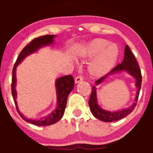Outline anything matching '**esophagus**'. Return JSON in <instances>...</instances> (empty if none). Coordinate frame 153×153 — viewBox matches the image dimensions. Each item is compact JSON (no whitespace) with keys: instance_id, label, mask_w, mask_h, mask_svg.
<instances>
[{"instance_id":"obj_1","label":"esophagus","mask_w":153,"mask_h":153,"mask_svg":"<svg viewBox=\"0 0 153 153\" xmlns=\"http://www.w3.org/2000/svg\"><path fill=\"white\" fill-rule=\"evenodd\" d=\"M83 80V79L82 76H76V78H75L74 81H75V83H78L79 82H81V81H82Z\"/></svg>"}]
</instances>
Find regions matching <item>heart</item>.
I'll list each match as a JSON object with an SVG mask.
<instances>
[{
    "label": "heart",
    "mask_w": 153,
    "mask_h": 153,
    "mask_svg": "<svg viewBox=\"0 0 153 153\" xmlns=\"http://www.w3.org/2000/svg\"><path fill=\"white\" fill-rule=\"evenodd\" d=\"M119 54L118 45L102 38L87 42L78 51V56L81 59H90L95 56L90 62L88 70L90 75L96 79L104 76L112 70L118 61Z\"/></svg>",
    "instance_id": "obj_1"
}]
</instances>
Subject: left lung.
Wrapping results in <instances>:
<instances>
[{"label": "left lung", "instance_id": "obj_1", "mask_svg": "<svg viewBox=\"0 0 153 153\" xmlns=\"http://www.w3.org/2000/svg\"><path fill=\"white\" fill-rule=\"evenodd\" d=\"M120 72H126L129 76H132L134 79L135 86L137 88L134 101L129 107L122 108V109L113 111L103 109L98 104L97 88L95 86H93V88H92L91 95L88 101L90 109H91V111L94 117H95L96 118L99 119L101 121H103V122H114V121L120 120V119L125 118V116H127V115L130 114L134 109L135 106L137 105V102L139 95V92L140 90H141L142 76L141 70H140L139 65L137 63L135 56L131 53L128 45H126L125 47L123 61L120 64L118 65L116 68L113 69L109 73H108L104 76L102 77L99 80L95 81V84L97 85L102 84L110 76L118 74V73Z\"/></svg>", "mask_w": 153, "mask_h": 153}]
</instances>
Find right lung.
Here are the masks:
<instances>
[{
    "label": "right lung",
    "mask_w": 153,
    "mask_h": 153,
    "mask_svg": "<svg viewBox=\"0 0 153 153\" xmlns=\"http://www.w3.org/2000/svg\"><path fill=\"white\" fill-rule=\"evenodd\" d=\"M56 37L55 35H44L35 38L26 46L19 55L17 60L14 64L13 71H12V94L13 97L14 103H15L16 110L20 116L27 123L30 124L37 125V126H47L55 124L62 118L63 116L65 109L67 100L69 94L72 91L74 87V78L71 75L61 76L56 79L55 81V88L56 93V106L53 111L47 116H44L40 118H30L25 116L22 112H20L18 107V104L16 102V70L17 66L30 54L37 53L41 48L53 45L54 44V37Z\"/></svg>",
    "instance_id": "1"
}]
</instances>
